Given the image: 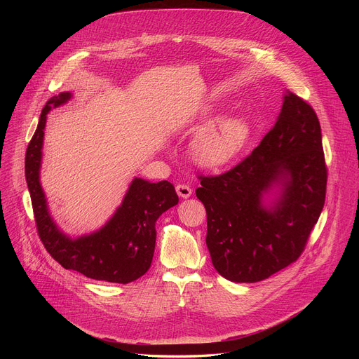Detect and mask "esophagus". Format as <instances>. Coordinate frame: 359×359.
Instances as JSON below:
<instances>
[{"label": "esophagus", "mask_w": 359, "mask_h": 359, "mask_svg": "<svg viewBox=\"0 0 359 359\" xmlns=\"http://www.w3.org/2000/svg\"><path fill=\"white\" fill-rule=\"evenodd\" d=\"M176 193H177L180 197L187 198V197L191 196V189H190V186H187V184H177V186H176Z\"/></svg>", "instance_id": "34e87169"}]
</instances>
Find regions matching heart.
I'll list each match as a JSON object with an SVG mask.
<instances>
[{
    "label": "heart",
    "mask_w": 359,
    "mask_h": 359,
    "mask_svg": "<svg viewBox=\"0 0 359 359\" xmlns=\"http://www.w3.org/2000/svg\"><path fill=\"white\" fill-rule=\"evenodd\" d=\"M250 139V125L240 115L223 116L200 129L190 143V156L203 169L229 165Z\"/></svg>",
    "instance_id": "1"
}]
</instances>
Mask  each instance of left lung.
Masks as SVG:
<instances>
[{"mask_svg": "<svg viewBox=\"0 0 359 359\" xmlns=\"http://www.w3.org/2000/svg\"><path fill=\"white\" fill-rule=\"evenodd\" d=\"M206 244L233 283H257L294 263L323 212L327 168L314 109L285 92L273 129L234 169L200 176Z\"/></svg>", "mask_w": 359, "mask_h": 359, "instance_id": "left-lung-1", "label": "left lung"}]
</instances>
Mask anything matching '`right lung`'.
<instances>
[{
    "instance_id": "1",
    "label": "right lung",
    "mask_w": 359,
    "mask_h": 359,
    "mask_svg": "<svg viewBox=\"0 0 359 359\" xmlns=\"http://www.w3.org/2000/svg\"><path fill=\"white\" fill-rule=\"evenodd\" d=\"M71 97L72 92H61L46 102L25 153V179L38 234L46 251L64 269L92 280L128 284L150 269L156 244V220L176 206L179 197L168 180L151 183L135 177L121 206L99 230L76 238L65 234L50 217L39 172L46 115Z\"/></svg>"
}]
</instances>
